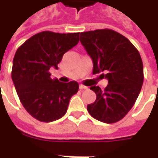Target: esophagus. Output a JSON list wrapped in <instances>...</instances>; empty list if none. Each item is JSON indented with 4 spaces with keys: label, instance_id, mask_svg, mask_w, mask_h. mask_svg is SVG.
<instances>
[{
    "label": "esophagus",
    "instance_id": "esophagus-1",
    "mask_svg": "<svg viewBox=\"0 0 158 158\" xmlns=\"http://www.w3.org/2000/svg\"><path fill=\"white\" fill-rule=\"evenodd\" d=\"M79 89H80V90H84V89H87L88 87H86V86H84V85H82V84H80V85H79Z\"/></svg>",
    "mask_w": 158,
    "mask_h": 158
}]
</instances>
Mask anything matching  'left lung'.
<instances>
[{
    "label": "left lung",
    "mask_w": 158,
    "mask_h": 158,
    "mask_svg": "<svg viewBox=\"0 0 158 158\" xmlns=\"http://www.w3.org/2000/svg\"><path fill=\"white\" fill-rule=\"evenodd\" d=\"M80 41L93 61V74L108 80L104 90L90 89L97 95L87 106L89 113L104 123H115L135 105L143 83V65L136 48L123 35L110 29L80 33Z\"/></svg>",
    "instance_id": "8db88e82"
}]
</instances>
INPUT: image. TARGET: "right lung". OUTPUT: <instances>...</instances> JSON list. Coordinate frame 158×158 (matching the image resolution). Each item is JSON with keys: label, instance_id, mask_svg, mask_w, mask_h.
Wrapping results in <instances>:
<instances>
[{"label": "right lung", "instance_id": "add662e5", "mask_svg": "<svg viewBox=\"0 0 158 158\" xmlns=\"http://www.w3.org/2000/svg\"><path fill=\"white\" fill-rule=\"evenodd\" d=\"M78 42L79 32L42 31L26 40L15 52L11 77L22 105L36 119L51 122L66 114L79 84L52 79L49 69H57L64 53Z\"/></svg>", "mask_w": 158, "mask_h": 158}]
</instances>
